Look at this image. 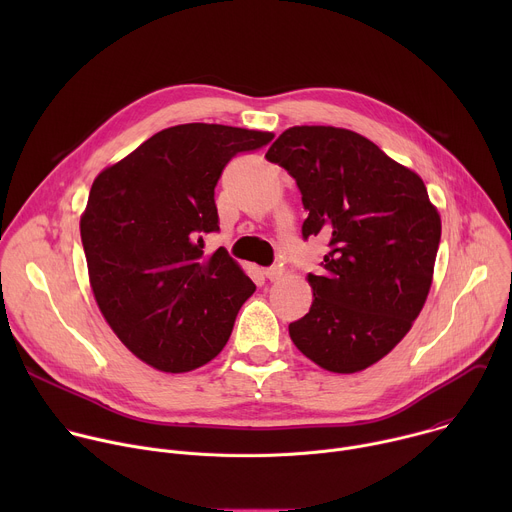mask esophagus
I'll use <instances>...</instances> for the list:
<instances>
[{
  "mask_svg": "<svg viewBox=\"0 0 512 512\" xmlns=\"http://www.w3.org/2000/svg\"><path fill=\"white\" fill-rule=\"evenodd\" d=\"M263 275L269 279V281H277V279H281V275H283V271H281V267H265L263 269Z\"/></svg>",
  "mask_w": 512,
  "mask_h": 512,
  "instance_id": "1",
  "label": "esophagus"
}]
</instances>
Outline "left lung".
Listing matches in <instances>:
<instances>
[{
    "label": "left lung",
    "instance_id": "8db88e82",
    "mask_svg": "<svg viewBox=\"0 0 512 512\" xmlns=\"http://www.w3.org/2000/svg\"><path fill=\"white\" fill-rule=\"evenodd\" d=\"M265 158L298 182L304 239H330L322 271L306 277L310 312L289 324V336L324 371L369 369L405 338L427 300L440 212L419 174L350 129L289 127Z\"/></svg>",
    "mask_w": 512,
    "mask_h": 512
}]
</instances>
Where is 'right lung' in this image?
Here are the masks:
<instances>
[{"label": "right lung", "instance_id": "right-lung-1", "mask_svg": "<svg viewBox=\"0 0 512 512\" xmlns=\"http://www.w3.org/2000/svg\"><path fill=\"white\" fill-rule=\"evenodd\" d=\"M271 131L184 123L158 131L95 178L81 239L97 306L117 338L164 373L221 352L255 283L202 233L218 231L214 186Z\"/></svg>", "mask_w": 512, "mask_h": 512}]
</instances>
